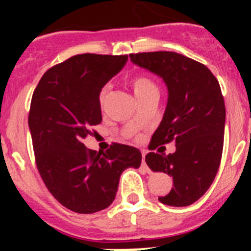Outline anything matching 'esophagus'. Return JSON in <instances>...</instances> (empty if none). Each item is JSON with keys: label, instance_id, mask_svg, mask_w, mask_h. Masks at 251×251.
<instances>
[{"label": "esophagus", "instance_id": "esophagus-1", "mask_svg": "<svg viewBox=\"0 0 251 251\" xmlns=\"http://www.w3.org/2000/svg\"><path fill=\"white\" fill-rule=\"evenodd\" d=\"M142 166H143V167H145L147 171H150V168H148L147 165H146V153L145 152L142 153Z\"/></svg>", "mask_w": 251, "mask_h": 251}]
</instances>
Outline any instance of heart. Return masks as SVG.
<instances>
[{
  "instance_id": "1",
  "label": "heart",
  "mask_w": 251,
  "mask_h": 251,
  "mask_svg": "<svg viewBox=\"0 0 251 251\" xmlns=\"http://www.w3.org/2000/svg\"><path fill=\"white\" fill-rule=\"evenodd\" d=\"M130 85H132L133 92H134L137 98H141V97H143V95L148 94L151 92H157L156 83L150 76H147V75H137V76H134L132 79V81H130ZM106 93H108L106 88H104L100 92V95H99V101H100V104H103L104 100H105Z\"/></svg>"
}]
</instances>
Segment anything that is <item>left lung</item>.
<instances>
[{"mask_svg":"<svg viewBox=\"0 0 251 251\" xmlns=\"http://www.w3.org/2000/svg\"><path fill=\"white\" fill-rule=\"evenodd\" d=\"M129 57L161 76L168 89L165 114L148 146L152 152L146 156L151 170L174 179L172 190L158 200L176 207L191 205L207 191L220 167L226 112L219 81L203 64L172 51ZM172 140L176 152L165 155L163 145Z\"/></svg>","mask_w":251,"mask_h":251,"instance_id":"obj_1","label":"left lung"}]
</instances>
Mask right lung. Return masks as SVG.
I'll return each mask as SVG.
<instances>
[{
	"mask_svg": "<svg viewBox=\"0 0 251 251\" xmlns=\"http://www.w3.org/2000/svg\"><path fill=\"white\" fill-rule=\"evenodd\" d=\"M128 55L81 54L49 69L32 94L28 113L35 159L50 194L77 214L106 208L126 168H138L139 150L113 143L88 150L83 141L101 122V88L121 72Z\"/></svg>",
	"mask_w": 251,
	"mask_h": 251,
	"instance_id": "1",
	"label": "right lung"
}]
</instances>
